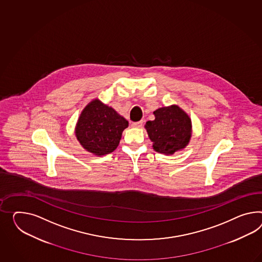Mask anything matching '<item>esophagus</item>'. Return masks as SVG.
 Masks as SVG:
<instances>
[{
    "instance_id": "1",
    "label": "esophagus",
    "mask_w": 262,
    "mask_h": 262,
    "mask_svg": "<svg viewBox=\"0 0 262 262\" xmlns=\"http://www.w3.org/2000/svg\"><path fill=\"white\" fill-rule=\"evenodd\" d=\"M142 123H143L142 121H136V122H132L131 125H132V127L141 128L142 126Z\"/></svg>"
}]
</instances>
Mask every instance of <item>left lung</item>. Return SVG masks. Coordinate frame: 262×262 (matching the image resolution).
Wrapping results in <instances>:
<instances>
[{"instance_id":"8db88e82","label":"left lung","mask_w":262,"mask_h":262,"mask_svg":"<svg viewBox=\"0 0 262 262\" xmlns=\"http://www.w3.org/2000/svg\"><path fill=\"white\" fill-rule=\"evenodd\" d=\"M154 121L145 124L155 151L173 155L185 148L191 139V119L178 105L161 107L154 111Z\"/></svg>"}]
</instances>
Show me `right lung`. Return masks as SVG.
<instances>
[{
  "mask_svg": "<svg viewBox=\"0 0 262 262\" xmlns=\"http://www.w3.org/2000/svg\"><path fill=\"white\" fill-rule=\"evenodd\" d=\"M128 121L114 109L96 99L82 110L75 134L86 151L103 156L113 152L121 141Z\"/></svg>",
  "mask_w": 262,
  "mask_h": 262,
  "instance_id": "add662e5",
  "label": "right lung"
}]
</instances>
